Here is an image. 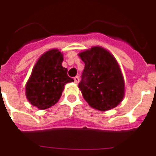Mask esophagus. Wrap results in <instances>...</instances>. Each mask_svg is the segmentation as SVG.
Returning <instances> with one entry per match:
<instances>
[{
    "instance_id": "34e87169",
    "label": "esophagus",
    "mask_w": 156,
    "mask_h": 156,
    "mask_svg": "<svg viewBox=\"0 0 156 156\" xmlns=\"http://www.w3.org/2000/svg\"><path fill=\"white\" fill-rule=\"evenodd\" d=\"M74 81H75V83H76V84H78V83H79V81H80L79 76L74 77Z\"/></svg>"
}]
</instances>
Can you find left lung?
<instances>
[{
	"label": "left lung",
	"mask_w": 156,
	"mask_h": 156,
	"mask_svg": "<svg viewBox=\"0 0 156 156\" xmlns=\"http://www.w3.org/2000/svg\"><path fill=\"white\" fill-rule=\"evenodd\" d=\"M79 56L84 68L78 87L84 100L101 112L117 107L124 98V80L116 59L100 46L84 50Z\"/></svg>",
	"instance_id": "left-lung-1"
}]
</instances>
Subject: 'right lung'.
Listing matches in <instances>:
<instances>
[{"label":"right lung","mask_w":156,"mask_h":156,"mask_svg":"<svg viewBox=\"0 0 156 156\" xmlns=\"http://www.w3.org/2000/svg\"><path fill=\"white\" fill-rule=\"evenodd\" d=\"M63 56L53 49L40 57L26 84V96L32 106L44 110L54 106L62 96L64 85L74 80L62 66Z\"/></svg>","instance_id":"obj_1"}]
</instances>
